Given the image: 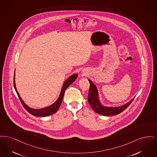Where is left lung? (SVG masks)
I'll return each instance as SVG.
<instances>
[{
  "mask_svg": "<svg viewBox=\"0 0 157 157\" xmlns=\"http://www.w3.org/2000/svg\"><path fill=\"white\" fill-rule=\"evenodd\" d=\"M89 81L90 82V89L88 101L91 108L96 113L105 116L117 115L123 112L124 109H126L134 99V98H133L130 102H127V104L120 107H109L103 106L98 98V92L96 85L89 79Z\"/></svg>",
  "mask_w": 157,
  "mask_h": 157,
  "instance_id": "1",
  "label": "left lung"
}]
</instances>
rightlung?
Wrapping results in <instances>:
<instances>
[{"label": "right lung", "instance_id": "right-lung-1", "mask_svg": "<svg viewBox=\"0 0 157 157\" xmlns=\"http://www.w3.org/2000/svg\"><path fill=\"white\" fill-rule=\"evenodd\" d=\"M77 76H78L77 74H74V75H71L70 77H68V78L64 82L63 86H62V88H61L60 96L59 97L58 99L57 100V101L55 102V103H53V104H52L50 106H48L47 107L40 109H32V108L28 107L27 105L25 104V102H24L23 101V100L21 98V96L19 95V93H18V91L16 89V87L15 80H14L15 75H14V87L15 91H16L17 96L19 97V98L21 100L23 106L30 114H31L33 116H36V117H46V116H50L52 114H55L56 112L57 111V110L59 109L60 105H61V102H62V100H63V98L64 94V92H65L66 90L67 89V88L70 84H71L73 82L75 81Z\"/></svg>", "mask_w": 157, "mask_h": 157}]
</instances>
